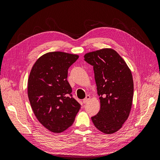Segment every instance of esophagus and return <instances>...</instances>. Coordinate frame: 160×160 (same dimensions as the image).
Returning <instances> with one entry per match:
<instances>
[{"instance_id": "1", "label": "esophagus", "mask_w": 160, "mask_h": 160, "mask_svg": "<svg viewBox=\"0 0 160 160\" xmlns=\"http://www.w3.org/2000/svg\"><path fill=\"white\" fill-rule=\"evenodd\" d=\"M89 99H90V96H89V95H87V96H86V98H85V99H83V103L85 104L87 102H88V101Z\"/></svg>"}]
</instances>
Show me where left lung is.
I'll list each match as a JSON object with an SVG mask.
<instances>
[{
	"mask_svg": "<svg viewBox=\"0 0 160 160\" xmlns=\"http://www.w3.org/2000/svg\"><path fill=\"white\" fill-rule=\"evenodd\" d=\"M85 61L93 67L101 108L91 117L97 129L106 134L122 127L129 117L133 97L132 72L118 53L103 49L87 53Z\"/></svg>",
	"mask_w": 160,
	"mask_h": 160,
	"instance_id": "1",
	"label": "left lung"
}]
</instances>
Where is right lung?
I'll return each mask as SVG.
<instances>
[{"instance_id": "right-lung-1", "label": "right lung", "mask_w": 160, "mask_h": 160, "mask_svg": "<svg viewBox=\"0 0 160 160\" xmlns=\"http://www.w3.org/2000/svg\"><path fill=\"white\" fill-rule=\"evenodd\" d=\"M78 58L63 52H48L35 62L31 71L28 99L38 122L52 132L68 129L81 108L67 80L69 68Z\"/></svg>"}]
</instances>
